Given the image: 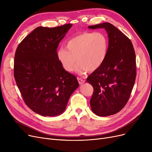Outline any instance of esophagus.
I'll use <instances>...</instances> for the list:
<instances>
[{"label": "esophagus", "mask_w": 152, "mask_h": 152, "mask_svg": "<svg viewBox=\"0 0 152 152\" xmlns=\"http://www.w3.org/2000/svg\"><path fill=\"white\" fill-rule=\"evenodd\" d=\"M77 81H78L79 84L80 85H81V84H83V83H85V80H84V79H83L81 78H79V77L77 78Z\"/></svg>", "instance_id": "34e87169"}]
</instances>
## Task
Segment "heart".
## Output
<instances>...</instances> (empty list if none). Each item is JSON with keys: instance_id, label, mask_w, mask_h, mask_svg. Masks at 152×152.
<instances>
[{"instance_id": "obj_1", "label": "heart", "mask_w": 152, "mask_h": 152, "mask_svg": "<svg viewBox=\"0 0 152 152\" xmlns=\"http://www.w3.org/2000/svg\"><path fill=\"white\" fill-rule=\"evenodd\" d=\"M65 49L57 52V58L62 68L72 72L76 63L79 73L93 72L105 61L108 49V39L103 33L85 31L71 38Z\"/></svg>"}]
</instances>
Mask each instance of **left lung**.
I'll list each match as a JSON object with an SVG mask.
<instances>
[{"label":"left lung","mask_w":152,"mask_h":152,"mask_svg":"<svg viewBox=\"0 0 152 152\" xmlns=\"http://www.w3.org/2000/svg\"><path fill=\"white\" fill-rule=\"evenodd\" d=\"M88 28L105 29L109 39L105 61L87 78L94 88L92 111L99 116H108L122 110L130 97L136 77L135 54L130 39L111 23Z\"/></svg>","instance_id":"obj_1"}]
</instances>
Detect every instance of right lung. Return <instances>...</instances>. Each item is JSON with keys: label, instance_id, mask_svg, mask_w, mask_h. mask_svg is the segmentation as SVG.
<instances>
[{"label": "right lung", "instance_id": "right-lung-1", "mask_svg": "<svg viewBox=\"0 0 152 152\" xmlns=\"http://www.w3.org/2000/svg\"><path fill=\"white\" fill-rule=\"evenodd\" d=\"M71 26L38 27L23 40L15 52L16 83L27 106L43 116L62 114L79 86L76 77L64 69L57 58L58 44Z\"/></svg>", "mask_w": 152, "mask_h": 152}]
</instances>
